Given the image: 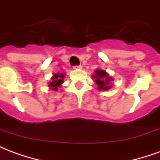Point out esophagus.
I'll return each mask as SVG.
<instances>
[{
	"instance_id": "34e87169",
	"label": "esophagus",
	"mask_w": 160,
	"mask_h": 160,
	"mask_svg": "<svg viewBox=\"0 0 160 160\" xmlns=\"http://www.w3.org/2000/svg\"><path fill=\"white\" fill-rule=\"evenodd\" d=\"M82 68V66H74L73 67V69H81Z\"/></svg>"
}]
</instances>
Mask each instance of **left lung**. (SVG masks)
<instances>
[{
  "label": "left lung",
  "mask_w": 160,
  "mask_h": 160,
  "mask_svg": "<svg viewBox=\"0 0 160 160\" xmlns=\"http://www.w3.org/2000/svg\"><path fill=\"white\" fill-rule=\"evenodd\" d=\"M95 82L98 85V89L101 91H107L111 88V82L114 79L105 71V70L97 68L92 75Z\"/></svg>",
  "instance_id": "8db88e82"
}]
</instances>
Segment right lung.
Here are the masks:
<instances>
[{
  "mask_svg": "<svg viewBox=\"0 0 160 160\" xmlns=\"http://www.w3.org/2000/svg\"><path fill=\"white\" fill-rule=\"evenodd\" d=\"M64 77H65V73H53V76L51 77V80L48 83V87H49V90L54 91V92L58 90V88L63 83Z\"/></svg>",
  "mask_w": 160,
  "mask_h": 160,
  "instance_id": "obj_1",
  "label": "right lung"
}]
</instances>
